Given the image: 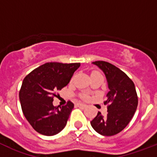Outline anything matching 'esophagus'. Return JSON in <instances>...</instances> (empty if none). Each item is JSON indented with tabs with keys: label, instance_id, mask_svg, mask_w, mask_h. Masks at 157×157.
Listing matches in <instances>:
<instances>
[{
	"label": "esophagus",
	"instance_id": "esophagus-1",
	"mask_svg": "<svg viewBox=\"0 0 157 157\" xmlns=\"http://www.w3.org/2000/svg\"><path fill=\"white\" fill-rule=\"evenodd\" d=\"M77 106L78 107V108H80V109H85L86 107V105H84V104H82V103H78L77 104Z\"/></svg>",
	"mask_w": 157,
	"mask_h": 157
}]
</instances>
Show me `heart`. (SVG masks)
Instances as JSON below:
<instances>
[{
  "label": "heart",
  "instance_id": "obj_1",
  "mask_svg": "<svg viewBox=\"0 0 157 157\" xmlns=\"http://www.w3.org/2000/svg\"><path fill=\"white\" fill-rule=\"evenodd\" d=\"M83 98H84V99H87V97H83Z\"/></svg>",
  "mask_w": 157,
  "mask_h": 157
}]
</instances>
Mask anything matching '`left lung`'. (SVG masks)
I'll return each instance as SVG.
<instances>
[{
	"mask_svg": "<svg viewBox=\"0 0 157 157\" xmlns=\"http://www.w3.org/2000/svg\"><path fill=\"white\" fill-rule=\"evenodd\" d=\"M93 63L105 73L109 91L104 101L108 113L103 116L98 112L90 124L101 135H115L128 125L135 113L138 102L135 86L132 80L115 65L101 60Z\"/></svg>",
	"mask_w": 157,
	"mask_h": 157,
	"instance_id": "8db88e82",
	"label": "left lung"
}]
</instances>
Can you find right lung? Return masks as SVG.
Returning <instances> with one entry per match:
<instances>
[{
  "mask_svg": "<svg viewBox=\"0 0 157 157\" xmlns=\"http://www.w3.org/2000/svg\"><path fill=\"white\" fill-rule=\"evenodd\" d=\"M80 63H46L32 71L23 79L19 101L25 118L39 134L52 136L63 130L74 108L71 101L64 106L52 105L57 92L66 86Z\"/></svg>",
  "mask_w": 157,
  "mask_h": 157,
  "instance_id": "1",
  "label": "right lung"
}]
</instances>
